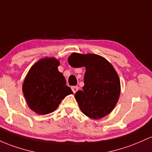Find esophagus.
Instances as JSON below:
<instances>
[{
  "label": "esophagus",
  "instance_id": "1",
  "mask_svg": "<svg viewBox=\"0 0 152 152\" xmlns=\"http://www.w3.org/2000/svg\"><path fill=\"white\" fill-rule=\"evenodd\" d=\"M72 92L74 93H75L78 90H79V87L78 86H72Z\"/></svg>",
  "mask_w": 152,
  "mask_h": 152
}]
</instances>
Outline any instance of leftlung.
<instances>
[{"instance_id": "1", "label": "left lung", "mask_w": 152, "mask_h": 152, "mask_svg": "<svg viewBox=\"0 0 152 152\" xmlns=\"http://www.w3.org/2000/svg\"><path fill=\"white\" fill-rule=\"evenodd\" d=\"M79 60L85 67V85L75 94L80 108L85 115L100 119L113 110L120 95L119 77L113 66L105 58L95 54L73 53L68 58Z\"/></svg>"}]
</instances>
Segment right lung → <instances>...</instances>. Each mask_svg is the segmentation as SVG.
<instances>
[{
  "label": "right lung",
  "instance_id": "right-lung-1",
  "mask_svg": "<svg viewBox=\"0 0 152 152\" xmlns=\"http://www.w3.org/2000/svg\"><path fill=\"white\" fill-rule=\"evenodd\" d=\"M59 65V61L54 58H44L34 64L26 77L23 93L29 108L35 113H52L67 95L73 93L58 71Z\"/></svg>",
  "mask_w": 152,
  "mask_h": 152
}]
</instances>
